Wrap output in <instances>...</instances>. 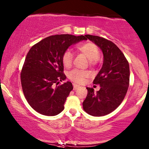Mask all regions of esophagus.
Segmentation results:
<instances>
[{
  "label": "esophagus",
  "mask_w": 149,
  "mask_h": 149,
  "mask_svg": "<svg viewBox=\"0 0 149 149\" xmlns=\"http://www.w3.org/2000/svg\"><path fill=\"white\" fill-rule=\"evenodd\" d=\"M79 87V85H77V84H75V83L73 84V89H74V91H75V90H77V89H78Z\"/></svg>",
  "instance_id": "34e87169"
}]
</instances>
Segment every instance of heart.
Instances as JSON below:
<instances>
[{
	"label": "heart",
	"mask_w": 149,
	"mask_h": 149,
	"mask_svg": "<svg viewBox=\"0 0 149 149\" xmlns=\"http://www.w3.org/2000/svg\"><path fill=\"white\" fill-rule=\"evenodd\" d=\"M77 49L83 54H85L87 58L90 60L91 64H95L97 62L98 58L100 56V49L94 43L88 42L77 46ZM74 55L69 49L64 52L62 56V61L63 65L66 68H69L72 66ZM89 76L88 71L83 70L74 68L70 70L68 74V77L71 81L78 84L83 83L85 79Z\"/></svg>",
	"instance_id": "b5f03b06"
}]
</instances>
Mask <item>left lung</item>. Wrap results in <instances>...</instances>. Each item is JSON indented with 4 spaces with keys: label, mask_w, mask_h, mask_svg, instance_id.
<instances>
[{
    "label": "left lung",
    "mask_w": 149,
    "mask_h": 149,
    "mask_svg": "<svg viewBox=\"0 0 149 149\" xmlns=\"http://www.w3.org/2000/svg\"><path fill=\"white\" fill-rule=\"evenodd\" d=\"M85 36L100 48L103 63L93 81V84L100 85V89L94 93L93 88L87 87L83 109L91 116H103L115 110L126 96L130 81L129 64L122 52L111 41L96 36Z\"/></svg>",
    "instance_id": "obj_1"
}]
</instances>
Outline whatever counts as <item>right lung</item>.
Returning a JSON list of instances; mask_svg holds the SVG:
<instances>
[{
	"label": "right lung",
	"mask_w": 149,
	"mask_h": 149,
	"mask_svg": "<svg viewBox=\"0 0 149 149\" xmlns=\"http://www.w3.org/2000/svg\"><path fill=\"white\" fill-rule=\"evenodd\" d=\"M86 40L84 36H51L29 49L21 70V82L25 97L34 110L49 116L63 110L73 87L69 81L57 86L66 78L62 56L71 45Z\"/></svg>",
	"instance_id": "obj_1"
}]
</instances>
